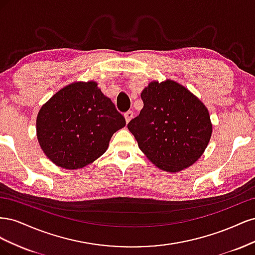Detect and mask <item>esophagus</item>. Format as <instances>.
Masks as SVG:
<instances>
[{
	"label": "esophagus",
	"mask_w": 255,
	"mask_h": 255,
	"mask_svg": "<svg viewBox=\"0 0 255 255\" xmlns=\"http://www.w3.org/2000/svg\"><path fill=\"white\" fill-rule=\"evenodd\" d=\"M125 118H126V121H127V123H128V122L130 121V119L133 118V112H130V111L127 112V113L125 114Z\"/></svg>",
	"instance_id": "obj_1"
}]
</instances>
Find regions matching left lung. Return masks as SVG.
Returning a JSON list of instances; mask_svg holds the SVG:
<instances>
[{"label": "left lung", "instance_id": "1", "mask_svg": "<svg viewBox=\"0 0 255 255\" xmlns=\"http://www.w3.org/2000/svg\"><path fill=\"white\" fill-rule=\"evenodd\" d=\"M143 107L128 128L156 167L181 171L202 155L212 136L205 105L179 83L151 82L141 92Z\"/></svg>", "mask_w": 255, "mask_h": 255}]
</instances>
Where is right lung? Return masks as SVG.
<instances>
[{"mask_svg": "<svg viewBox=\"0 0 255 255\" xmlns=\"http://www.w3.org/2000/svg\"><path fill=\"white\" fill-rule=\"evenodd\" d=\"M126 119L98 84L76 82L57 91L37 116V138L45 155L58 167L89 165L109 148Z\"/></svg>", "mask_w": 255, "mask_h": 255, "instance_id": "add662e5", "label": "right lung"}]
</instances>
